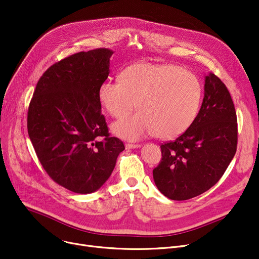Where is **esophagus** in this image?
<instances>
[{"label": "esophagus", "instance_id": "obj_1", "mask_svg": "<svg viewBox=\"0 0 259 259\" xmlns=\"http://www.w3.org/2000/svg\"><path fill=\"white\" fill-rule=\"evenodd\" d=\"M126 149H137L140 148L141 145L140 144H126Z\"/></svg>", "mask_w": 259, "mask_h": 259}]
</instances>
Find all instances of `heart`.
<instances>
[{
    "mask_svg": "<svg viewBox=\"0 0 259 259\" xmlns=\"http://www.w3.org/2000/svg\"><path fill=\"white\" fill-rule=\"evenodd\" d=\"M120 83L105 80L99 100L114 118L137 107L140 111L112 125L117 137L138 141L148 134L173 139L186 132L195 120L202 87L195 74L172 64L137 63L122 70Z\"/></svg>",
    "mask_w": 259,
    "mask_h": 259,
    "instance_id": "1",
    "label": "heart"
}]
</instances>
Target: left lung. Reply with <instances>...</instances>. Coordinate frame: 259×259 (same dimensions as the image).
Returning a JSON list of instances; mask_svg holds the SVG:
<instances>
[{"mask_svg": "<svg viewBox=\"0 0 259 259\" xmlns=\"http://www.w3.org/2000/svg\"><path fill=\"white\" fill-rule=\"evenodd\" d=\"M237 117L226 85L213 73L205 78L200 110L186 132L160 146L153 170L159 191L173 200L193 198L221 180L235 155Z\"/></svg>", "mask_w": 259, "mask_h": 259, "instance_id": "8db88e82", "label": "left lung"}]
</instances>
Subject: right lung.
<instances>
[{
    "mask_svg": "<svg viewBox=\"0 0 259 259\" xmlns=\"http://www.w3.org/2000/svg\"><path fill=\"white\" fill-rule=\"evenodd\" d=\"M112 54L99 48L53 64L38 79L29 104L27 129L39 162L54 182L74 193L99 190L125 150L109 134L99 100Z\"/></svg>",
    "mask_w": 259,
    "mask_h": 259,
    "instance_id": "obj_1",
    "label": "right lung"
}]
</instances>
